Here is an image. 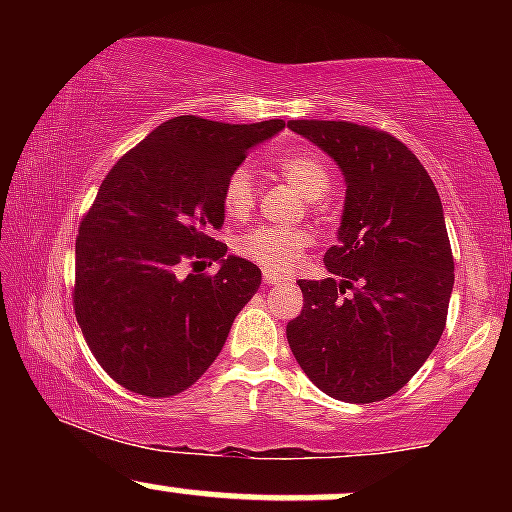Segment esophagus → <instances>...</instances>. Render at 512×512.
<instances>
[{"instance_id": "34e87169", "label": "esophagus", "mask_w": 512, "mask_h": 512, "mask_svg": "<svg viewBox=\"0 0 512 512\" xmlns=\"http://www.w3.org/2000/svg\"><path fill=\"white\" fill-rule=\"evenodd\" d=\"M262 281L267 286H274V284H281V281H286L284 276H279V274H272V272H264L262 274Z\"/></svg>"}]
</instances>
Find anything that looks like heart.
I'll use <instances>...</instances> for the list:
<instances>
[{"instance_id": "heart-1", "label": "heart", "mask_w": 512, "mask_h": 512, "mask_svg": "<svg viewBox=\"0 0 512 512\" xmlns=\"http://www.w3.org/2000/svg\"><path fill=\"white\" fill-rule=\"evenodd\" d=\"M276 170L284 175L291 185L298 187V192L308 202H320L330 195L332 175L325 166L320 154L313 149H293L276 158ZM257 199V185L252 173L245 166L228 173L226 182L221 187V207L228 219L243 221L248 219ZM313 243V236L308 231H286V228L262 226L255 231H248L238 238L236 250L240 257L255 262L264 272L284 274L298 267L303 260L305 250Z\"/></svg>"}]
</instances>
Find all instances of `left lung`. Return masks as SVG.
<instances>
[{"mask_svg": "<svg viewBox=\"0 0 512 512\" xmlns=\"http://www.w3.org/2000/svg\"><path fill=\"white\" fill-rule=\"evenodd\" d=\"M346 178L330 276L298 279L303 310L286 325L298 366L325 395L380 402L436 349L455 284L443 204L419 158L390 132L344 120H291Z\"/></svg>", "mask_w": 512, "mask_h": 512, "instance_id": "8db88e82", "label": "left lung"}]
</instances>
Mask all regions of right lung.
<instances>
[{"label":"right lung","instance_id":"obj_1","mask_svg":"<svg viewBox=\"0 0 512 512\" xmlns=\"http://www.w3.org/2000/svg\"><path fill=\"white\" fill-rule=\"evenodd\" d=\"M284 125L180 115L105 175L79 223L72 298L88 349L125 390L170 397L195 385L260 289L257 264L223 257L226 243L211 236L228 173ZM204 261H221L220 272L197 275Z\"/></svg>","mask_w":512,"mask_h":512}]
</instances>
